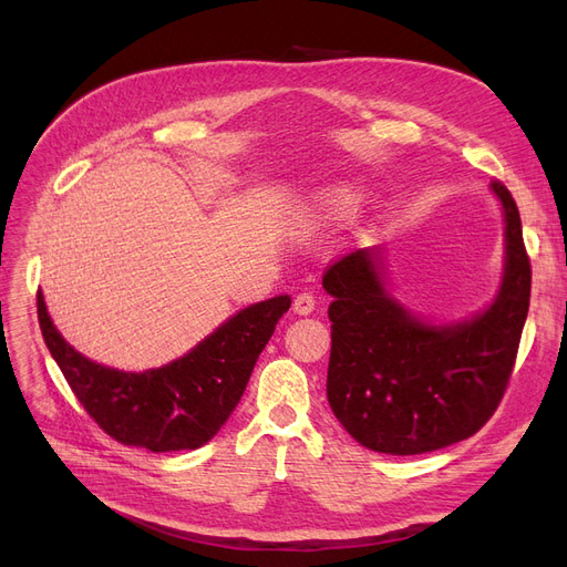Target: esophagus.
I'll list each match as a JSON object with an SVG mask.
<instances>
[{"mask_svg": "<svg viewBox=\"0 0 567 567\" xmlns=\"http://www.w3.org/2000/svg\"><path fill=\"white\" fill-rule=\"evenodd\" d=\"M315 310V296L310 291H301L293 299V312L296 315H310Z\"/></svg>", "mask_w": 567, "mask_h": 567, "instance_id": "34e87169", "label": "esophagus"}]
</instances>
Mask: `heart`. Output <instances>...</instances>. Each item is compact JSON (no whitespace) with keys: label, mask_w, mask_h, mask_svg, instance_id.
I'll return each mask as SVG.
<instances>
[{"label":"heart","mask_w":567,"mask_h":567,"mask_svg":"<svg viewBox=\"0 0 567 567\" xmlns=\"http://www.w3.org/2000/svg\"><path fill=\"white\" fill-rule=\"evenodd\" d=\"M329 206H331V212H342V208H347V197L336 193L329 197Z\"/></svg>","instance_id":"obj_1"}]
</instances>
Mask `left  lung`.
Returning a JSON list of instances; mask_svg holds the SVG:
<instances>
[{"mask_svg": "<svg viewBox=\"0 0 567 567\" xmlns=\"http://www.w3.org/2000/svg\"><path fill=\"white\" fill-rule=\"evenodd\" d=\"M505 214V276L494 303L466 323L434 329L385 293L377 252L326 266L331 361L326 395L365 449L423 455L478 432L498 409L517 361L530 301V259L519 208L498 178Z\"/></svg>", "mask_w": 567, "mask_h": 567, "instance_id": "8db88e82", "label": "left lung"}]
</instances>
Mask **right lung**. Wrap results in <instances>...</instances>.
I'll use <instances>...</instances> for the list:
<instances>
[{
	"instance_id": "right-lung-1",
	"label": "right lung",
	"mask_w": 567,
	"mask_h": 567,
	"mask_svg": "<svg viewBox=\"0 0 567 567\" xmlns=\"http://www.w3.org/2000/svg\"><path fill=\"white\" fill-rule=\"evenodd\" d=\"M289 306V296L255 303L182 359L135 374L84 359L56 333L43 293H37L43 340L78 402L114 441L152 453L195 451L214 439L241 400L261 349Z\"/></svg>"
}]
</instances>
